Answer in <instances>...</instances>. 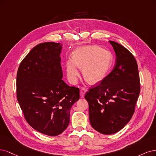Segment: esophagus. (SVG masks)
<instances>
[{"instance_id": "34e87169", "label": "esophagus", "mask_w": 156, "mask_h": 156, "mask_svg": "<svg viewBox=\"0 0 156 156\" xmlns=\"http://www.w3.org/2000/svg\"><path fill=\"white\" fill-rule=\"evenodd\" d=\"M85 92H86V89H85L84 87H82L81 89H80V97L83 98L84 97V95L85 94Z\"/></svg>"}]
</instances>
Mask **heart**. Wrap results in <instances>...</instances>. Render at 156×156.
I'll return each instance as SVG.
<instances>
[{"instance_id": "obj_1", "label": "heart", "mask_w": 156, "mask_h": 156, "mask_svg": "<svg viewBox=\"0 0 156 156\" xmlns=\"http://www.w3.org/2000/svg\"><path fill=\"white\" fill-rule=\"evenodd\" d=\"M112 64L113 56L107 50L97 46H83L74 52L73 58L67 59L65 71L69 80L73 84L78 81L79 68H82V74L87 82L96 83L106 76Z\"/></svg>"}]
</instances>
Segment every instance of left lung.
Wrapping results in <instances>:
<instances>
[{"instance_id": "8db88e82", "label": "left lung", "mask_w": 156, "mask_h": 156, "mask_svg": "<svg viewBox=\"0 0 156 156\" xmlns=\"http://www.w3.org/2000/svg\"><path fill=\"white\" fill-rule=\"evenodd\" d=\"M109 43L116 56L112 71L85 95L91 126L105 135L117 133L128 124L140 93L136 59L122 45Z\"/></svg>"}]
</instances>
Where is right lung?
<instances>
[{
	"label": "right lung",
	"instance_id": "right-lung-1",
	"mask_svg": "<svg viewBox=\"0 0 156 156\" xmlns=\"http://www.w3.org/2000/svg\"><path fill=\"white\" fill-rule=\"evenodd\" d=\"M62 44L40 43L27 55L17 74V98L25 119L37 132L49 136L68 126L70 110L80 98V90L63 78Z\"/></svg>",
	"mask_w": 156,
	"mask_h": 156
}]
</instances>
